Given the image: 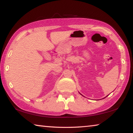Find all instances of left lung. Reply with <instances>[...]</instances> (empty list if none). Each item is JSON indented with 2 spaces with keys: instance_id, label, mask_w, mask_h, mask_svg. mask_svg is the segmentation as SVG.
I'll return each mask as SVG.
<instances>
[{
  "instance_id": "8db88e82",
  "label": "left lung",
  "mask_w": 133,
  "mask_h": 133,
  "mask_svg": "<svg viewBox=\"0 0 133 133\" xmlns=\"http://www.w3.org/2000/svg\"><path fill=\"white\" fill-rule=\"evenodd\" d=\"M81 95H82V94H81ZM82 96H83V95H82Z\"/></svg>"
}]
</instances>
